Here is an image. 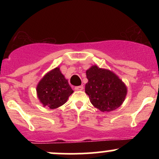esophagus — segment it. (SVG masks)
I'll use <instances>...</instances> for the list:
<instances>
[{"label":"esophagus","instance_id":"1","mask_svg":"<svg viewBox=\"0 0 159 159\" xmlns=\"http://www.w3.org/2000/svg\"><path fill=\"white\" fill-rule=\"evenodd\" d=\"M84 89V87L83 86H78V87H75V90H77V91H81Z\"/></svg>","mask_w":159,"mask_h":159}]
</instances>
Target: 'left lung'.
<instances>
[{
    "label": "left lung",
    "instance_id": "obj_1",
    "mask_svg": "<svg viewBox=\"0 0 159 159\" xmlns=\"http://www.w3.org/2000/svg\"><path fill=\"white\" fill-rule=\"evenodd\" d=\"M86 75L88 82L85 93L94 107L102 112H110L123 104L127 87L116 74L94 65L86 71Z\"/></svg>",
    "mask_w": 159,
    "mask_h": 159
}]
</instances>
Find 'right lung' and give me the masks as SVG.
<instances>
[{"instance_id":"add662e5","label":"right lung","mask_w":159,"mask_h":159,"mask_svg":"<svg viewBox=\"0 0 159 159\" xmlns=\"http://www.w3.org/2000/svg\"><path fill=\"white\" fill-rule=\"evenodd\" d=\"M73 92L59 67L45 74L36 87L40 102L50 109H55L65 104Z\"/></svg>"}]
</instances>
